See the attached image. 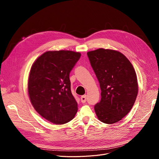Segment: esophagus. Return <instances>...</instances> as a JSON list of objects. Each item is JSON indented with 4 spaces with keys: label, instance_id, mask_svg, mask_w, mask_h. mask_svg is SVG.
Masks as SVG:
<instances>
[{
    "label": "esophagus",
    "instance_id": "34e87169",
    "mask_svg": "<svg viewBox=\"0 0 159 159\" xmlns=\"http://www.w3.org/2000/svg\"><path fill=\"white\" fill-rule=\"evenodd\" d=\"M86 99H87V96H86V95H82V96L80 97L81 102H82V103H84V102H86Z\"/></svg>",
    "mask_w": 159,
    "mask_h": 159
}]
</instances>
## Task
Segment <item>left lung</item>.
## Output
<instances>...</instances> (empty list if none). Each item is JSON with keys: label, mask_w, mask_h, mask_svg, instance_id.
Segmentation results:
<instances>
[{"label": "left lung", "mask_w": 159, "mask_h": 159, "mask_svg": "<svg viewBox=\"0 0 159 159\" xmlns=\"http://www.w3.org/2000/svg\"><path fill=\"white\" fill-rule=\"evenodd\" d=\"M87 55L101 89V101L94 107L97 118L105 124L117 122L135 102L139 87L135 69L116 50L99 48Z\"/></svg>", "instance_id": "obj_1"}]
</instances>
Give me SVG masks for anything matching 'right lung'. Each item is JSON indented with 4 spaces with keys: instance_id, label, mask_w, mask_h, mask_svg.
Returning a JSON list of instances; mask_svg holds the SVG:
<instances>
[{
    "instance_id": "obj_1",
    "label": "right lung",
    "mask_w": 159,
    "mask_h": 159,
    "mask_svg": "<svg viewBox=\"0 0 159 159\" xmlns=\"http://www.w3.org/2000/svg\"><path fill=\"white\" fill-rule=\"evenodd\" d=\"M80 55L70 50L48 51L31 66L28 81L30 102L36 111L50 122L67 123L77 112L70 73Z\"/></svg>"
}]
</instances>
